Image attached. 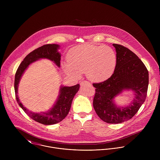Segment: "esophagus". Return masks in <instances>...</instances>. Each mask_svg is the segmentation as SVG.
Here are the masks:
<instances>
[{"mask_svg":"<svg viewBox=\"0 0 160 160\" xmlns=\"http://www.w3.org/2000/svg\"><path fill=\"white\" fill-rule=\"evenodd\" d=\"M87 82H87V81H82V82L80 83V85H81V86H82L83 84H86V83H87Z\"/></svg>","mask_w":160,"mask_h":160,"instance_id":"obj_1","label":"esophagus"}]
</instances>
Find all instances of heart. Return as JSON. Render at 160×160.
I'll list each match as a JSON object with an SVG mask.
<instances>
[{"instance_id":"1","label":"heart","mask_w":160,"mask_h":160,"mask_svg":"<svg viewBox=\"0 0 160 160\" xmlns=\"http://www.w3.org/2000/svg\"><path fill=\"white\" fill-rule=\"evenodd\" d=\"M68 63L62 68L67 74L79 78L85 72L92 82H100L108 79L116 64L114 50L107 46L82 44L71 48L68 53Z\"/></svg>"}]
</instances>
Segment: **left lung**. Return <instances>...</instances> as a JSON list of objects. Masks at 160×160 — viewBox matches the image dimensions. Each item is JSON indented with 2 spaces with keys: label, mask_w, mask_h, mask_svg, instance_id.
<instances>
[{
  "label": "left lung",
  "mask_w": 160,
  "mask_h": 160,
  "mask_svg": "<svg viewBox=\"0 0 160 160\" xmlns=\"http://www.w3.org/2000/svg\"><path fill=\"white\" fill-rule=\"evenodd\" d=\"M116 52L114 72L105 81L93 83L95 93L93 106L96 113L107 123H121L137 113L146 99L148 86V71L137 55L126 47L113 44ZM132 90L135 98L127 107H117L114 97L123 90Z\"/></svg>",
  "instance_id": "1"
}]
</instances>
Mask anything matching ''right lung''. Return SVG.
<instances>
[{
	"mask_svg": "<svg viewBox=\"0 0 160 160\" xmlns=\"http://www.w3.org/2000/svg\"><path fill=\"white\" fill-rule=\"evenodd\" d=\"M60 46L57 44H46L41 46L29 53L23 60L17 70L15 77V92L17 101L23 111L31 119L44 125L57 124L62 121L68 114L72 99L79 91V84L71 87L62 86L60 95L53 107L46 112L34 113L27 110L20 102L18 95V87L24 71L32 63L40 58H47L60 67L61 55L58 52Z\"/></svg>",
	"mask_w": 160,
	"mask_h": 160,
	"instance_id": "add662e5",
	"label": "right lung"
}]
</instances>
